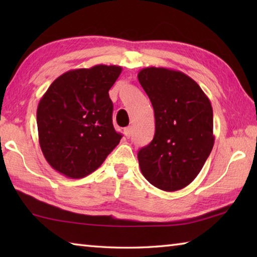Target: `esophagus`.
Returning a JSON list of instances; mask_svg holds the SVG:
<instances>
[{
    "mask_svg": "<svg viewBox=\"0 0 257 257\" xmlns=\"http://www.w3.org/2000/svg\"><path fill=\"white\" fill-rule=\"evenodd\" d=\"M123 133H124V136L127 137V138H129L130 136H132V133H133V128L132 127H127V128H124V130H123Z\"/></svg>",
    "mask_w": 257,
    "mask_h": 257,
    "instance_id": "esophagus-1",
    "label": "esophagus"
}]
</instances>
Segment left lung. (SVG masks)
<instances>
[{
  "mask_svg": "<svg viewBox=\"0 0 257 257\" xmlns=\"http://www.w3.org/2000/svg\"><path fill=\"white\" fill-rule=\"evenodd\" d=\"M138 80L155 116L153 141L138 152L141 171L159 189L185 188L201 172L214 145L210 99L196 81L172 69L144 68Z\"/></svg>",
  "mask_w": 257,
  "mask_h": 257,
  "instance_id": "obj_1",
  "label": "left lung"
}]
</instances>
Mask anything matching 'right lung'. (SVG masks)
<instances>
[{"mask_svg": "<svg viewBox=\"0 0 257 257\" xmlns=\"http://www.w3.org/2000/svg\"><path fill=\"white\" fill-rule=\"evenodd\" d=\"M119 66L98 64L64 72L52 82L37 107L41 150L61 175L79 179L90 175L119 144L112 123L108 90Z\"/></svg>", "mask_w": 257, "mask_h": 257, "instance_id": "1", "label": "right lung"}]
</instances>
